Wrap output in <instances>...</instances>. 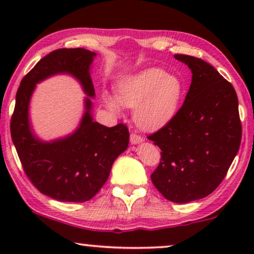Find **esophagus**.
<instances>
[{
  "instance_id": "obj_1",
  "label": "esophagus",
  "mask_w": 254,
  "mask_h": 254,
  "mask_svg": "<svg viewBox=\"0 0 254 254\" xmlns=\"http://www.w3.org/2000/svg\"><path fill=\"white\" fill-rule=\"evenodd\" d=\"M141 142H143V137H142L141 135H138L136 133L130 134V143L131 144H138V143H141Z\"/></svg>"
}]
</instances>
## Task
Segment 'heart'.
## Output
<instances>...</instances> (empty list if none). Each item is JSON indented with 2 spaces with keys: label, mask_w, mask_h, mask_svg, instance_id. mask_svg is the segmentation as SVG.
<instances>
[{
  "label": "heart",
  "mask_w": 254,
  "mask_h": 254,
  "mask_svg": "<svg viewBox=\"0 0 254 254\" xmlns=\"http://www.w3.org/2000/svg\"><path fill=\"white\" fill-rule=\"evenodd\" d=\"M183 84L178 77L158 68H150L125 77L119 83L118 96L104 93V102L113 112L124 106L136 107L135 120L145 130L165 126L178 110Z\"/></svg>",
  "instance_id": "heart-1"
}]
</instances>
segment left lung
<instances>
[{"instance_id": "8db88e82", "label": "left lung", "mask_w": 254, "mask_h": 254, "mask_svg": "<svg viewBox=\"0 0 254 254\" xmlns=\"http://www.w3.org/2000/svg\"><path fill=\"white\" fill-rule=\"evenodd\" d=\"M189 65L192 83L176 116L149 140L161 149L150 178L165 199L187 203L213 193L237 155L242 141L234 86L199 58L176 54Z\"/></svg>"}]
</instances>
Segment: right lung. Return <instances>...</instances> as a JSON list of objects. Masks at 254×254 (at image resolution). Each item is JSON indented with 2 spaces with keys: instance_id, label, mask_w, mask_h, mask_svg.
I'll return each mask as SVG.
<instances>
[{
  "instance_id": "right-lung-1",
  "label": "right lung",
  "mask_w": 254,
  "mask_h": 254,
  "mask_svg": "<svg viewBox=\"0 0 254 254\" xmlns=\"http://www.w3.org/2000/svg\"><path fill=\"white\" fill-rule=\"evenodd\" d=\"M95 52L60 48L44 57L24 76L16 95L10 131L24 172L45 195L64 202L92 199L106 183L113 162L126 150L129 131L126 125L103 126L92 120V103L87 97L86 113L74 133L44 142L33 134L28 120L29 99L35 84L50 75H74L91 98L95 97L90 65Z\"/></svg>"
}]
</instances>
